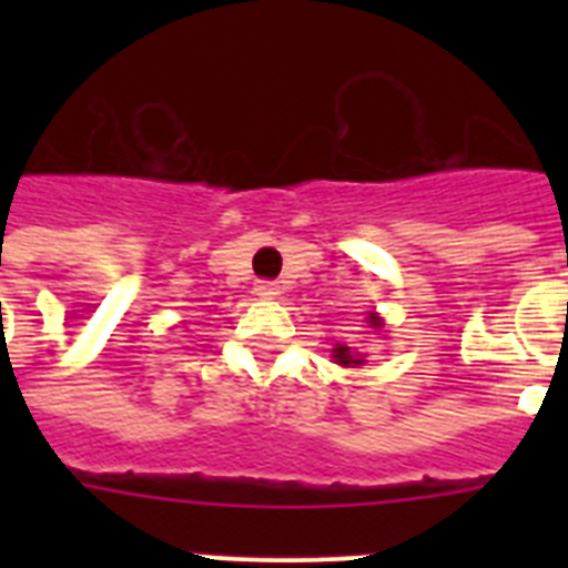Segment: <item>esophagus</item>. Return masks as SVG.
I'll return each instance as SVG.
<instances>
[{"instance_id":"1","label":"esophagus","mask_w":568,"mask_h":568,"mask_svg":"<svg viewBox=\"0 0 568 568\" xmlns=\"http://www.w3.org/2000/svg\"><path fill=\"white\" fill-rule=\"evenodd\" d=\"M253 293L258 295V298H275V295H278V284H275V281H255Z\"/></svg>"}]
</instances>
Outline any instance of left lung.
<instances>
[{"instance_id": "left-lung-1", "label": "left lung", "mask_w": 568, "mask_h": 568, "mask_svg": "<svg viewBox=\"0 0 568 568\" xmlns=\"http://www.w3.org/2000/svg\"><path fill=\"white\" fill-rule=\"evenodd\" d=\"M369 327H375V329H381V318L375 313H369ZM335 353V361H338V364H344V366H349V364H361V358L358 355H353L349 353V346H335L333 349Z\"/></svg>"}]
</instances>
